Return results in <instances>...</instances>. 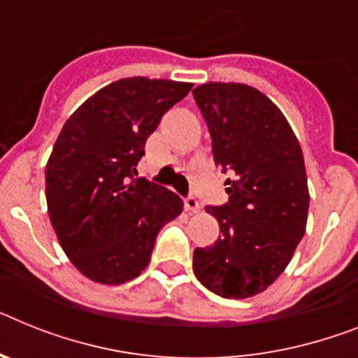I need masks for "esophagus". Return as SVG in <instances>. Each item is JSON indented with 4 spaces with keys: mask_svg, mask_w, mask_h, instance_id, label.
I'll return each mask as SVG.
<instances>
[{
    "mask_svg": "<svg viewBox=\"0 0 358 358\" xmlns=\"http://www.w3.org/2000/svg\"><path fill=\"white\" fill-rule=\"evenodd\" d=\"M184 206H185V209H187L189 213H198V211H200V202H198V200L193 196V194H189V196L185 198Z\"/></svg>",
    "mask_w": 358,
    "mask_h": 358,
    "instance_id": "esophagus-1",
    "label": "esophagus"
}]
</instances>
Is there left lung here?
I'll use <instances>...</instances> for the list:
<instances>
[{"label": "left lung", "mask_w": 358, "mask_h": 358, "mask_svg": "<svg viewBox=\"0 0 358 358\" xmlns=\"http://www.w3.org/2000/svg\"><path fill=\"white\" fill-rule=\"evenodd\" d=\"M224 173L229 202L207 206L220 225L213 245L196 248L193 271L224 299H248L282 275L306 233L309 191L304 155L286 116L244 83L211 82L193 91Z\"/></svg>", "instance_id": "8db88e82"}]
</instances>
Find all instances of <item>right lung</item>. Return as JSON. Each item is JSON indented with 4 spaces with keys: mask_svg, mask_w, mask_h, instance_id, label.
<instances>
[{
    "mask_svg": "<svg viewBox=\"0 0 358 358\" xmlns=\"http://www.w3.org/2000/svg\"><path fill=\"white\" fill-rule=\"evenodd\" d=\"M193 83L123 78L65 122L45 167L59 245L89 280L118 286L149 266L156 236L184 209L176 193L138 178L147 138Z\"/></svg>",
    "mask_w": 358,
    "mask_h": 358,
    "instance_id": "1",
    "label": "right lung"
}]
</instances>
